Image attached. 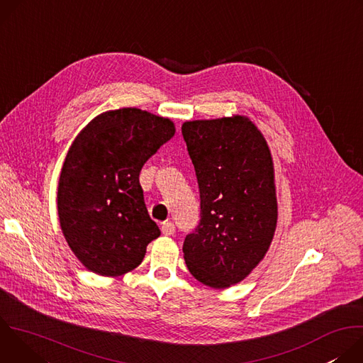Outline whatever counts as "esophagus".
Wrapping results in <instances>:
<instances>
[{
  "instance_id": "1",
  "label": "esophagus",
  "mask_w": 363,
  "mask_h": 363,
  "mask_svg": "<svg viewBox=\"0 0 363 363\" xmlns=\"http://www.w3.org/2000/svg\"><path fill=\"white\" fill-rule=\"evenodd\" d=\"M162 234L164 235H174V233H175V225H174V223H171V221H165L164 224H162Z\"/></svg>"
}]
</instances>
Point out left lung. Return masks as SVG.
<instances>
[{"mask_svg": "<svg viewBox=\"0 0 363 363\" xmlns=\"http://www.w3.org/2000/svg\"><path fill=\"white\" fill-rule=\"evenodd\" d=\"M201 198V220L184 241L189 273L227 289L260 263L274 237V168L263 133L245 116L182 125Z\"/></svg>", "mask_w": 363, "mask_h": 363, "instance_id": "left-lung-1", "label": "left lung"}]
</instances>
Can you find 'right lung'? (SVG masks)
Segmentation results:
<instances>
[{
  "label": "right lung",
  "mask_w": 363,
  "mask_h": 363,
  "mask_svg": "<svg viewBox=\"0 0 363 363\" xmlns=\"http://www.w3.org/2000/svg\"><path fill=\"white\" fill-rule=\"evenodd\" d=\"M175 135L168 118L136 108L96 116L73 140L62 168L57 211L63 235L90 272L118 277L136 269L161 235L139 174Z\"/></svg>",
  "instance_id": "obj_1"
}]
</instances>
